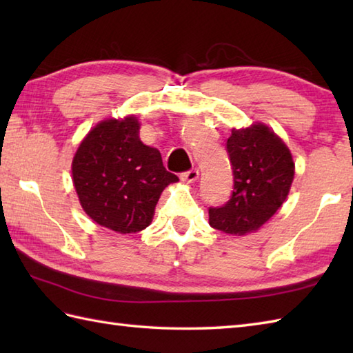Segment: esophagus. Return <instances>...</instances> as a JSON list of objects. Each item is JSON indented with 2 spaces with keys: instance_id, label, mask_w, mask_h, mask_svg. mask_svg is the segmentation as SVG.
<instances>
[{
  "instance_id": "1",
  "label": "esophagus",
  "mask_w": 353,
  "mask_h": 353,
  "mask_svg": "<svg viewBox=\"0 0 353 353\" xmlns=\"http://www.w3.org/2000/svg\"><path fill=\"white\" fill-rule=\"evenodd\" d=\"M199 170H196V168H192V170H188V171H185V172H182L181 174V179L183 182H190V183H192V182H196L197 179H199Z\"/></svg>"
}]
</instances>
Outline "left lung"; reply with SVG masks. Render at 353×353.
<instances>
[{"label":"left lung","mask_w":353,"mask_h":353,"mask_svg":"<svg viewBox=\"0 0 353 353\" xmlns=\"http://www.w3.org/2000/svg\"><path fill=\"white\" fill-rule=\"evenodd\" d=\"M234 191L223 206L209 208V224L224 234L258 230L287 199L294 162L288 147L264 124L232 130L226 142Z\"/></svg>","instance_id":"8db88e82"}]
</instances>
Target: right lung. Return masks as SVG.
<instances>
[{"label":"right lung","mask_w":353,"mask_h":353,"mask_svg":"<svg viewBox=\"0 0 353 353\" xmlns=\"http://www.w3.org/2000/svg\"><path fill=\"white\" fill-rule=\"evenodd\" d=\"M72 181L83 211L100 226L134 234L153 220L162 191L179 177L159 150L142 144L137 117L104 119L81 141Z\"/></svg>","instance_id":"add662e5"}]
</instances>
